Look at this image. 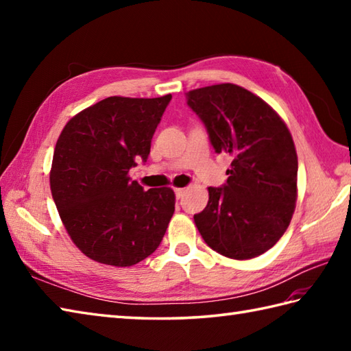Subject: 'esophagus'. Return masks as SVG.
<instances>
[{
    "instance_id": "34e87169",
    "label": "esophagus",
    "mask_w": 351,
    "mask_h": 351,
    "mask_svg": "<svg viewBox=\"0 0 351 351\" xmlns=\"http://www.w3.org/2000/svg\"><path fill=\"white\" fill-rule=\"evenodd\" d=\"M184 193H185V189H175V196H176L178 199L182 197Z\"/></svg>"
}]
</instances>
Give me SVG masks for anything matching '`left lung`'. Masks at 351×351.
Segmentation results:
<instances>
[{
  "mask_svg": "<svg viewBox=\"0 0 351 351\" xmlns=\"http://www.w3.org/2000/svg\"><path fill=\"white\" fill-rule=\"evenodd\" d=\"M214 151L232 155L226 184L210 187L195 223L220 255L250 259L279 241L297 200V152L285 122L259 96L237 84L187 93Z\"/></svg>",
  "mask_w": 351,
  "mask_h": 351,
  "instance_id": "8db88e82",
  "label": "left lung"
}]
</instances>
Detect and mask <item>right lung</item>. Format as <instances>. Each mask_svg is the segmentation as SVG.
Segmentation results:
<instances>
[{"instance_id":"add662e5","label":"right lung","mask_w":351,"mask_h":351,"mask_svg":"<svg viewBox=\"0 0 351 351\" xmlns=\"http://www.w3.org/2000/svg\"><path fill=\"white\" fill-rule=\"evenodd\" d=\"M171 95L110 98L64 125L52 156V199L73 244L96 263L130 267L158 247L175 193L131 181L136 158L147 160L151 140Z\"/></svg>"}]
</instances>
